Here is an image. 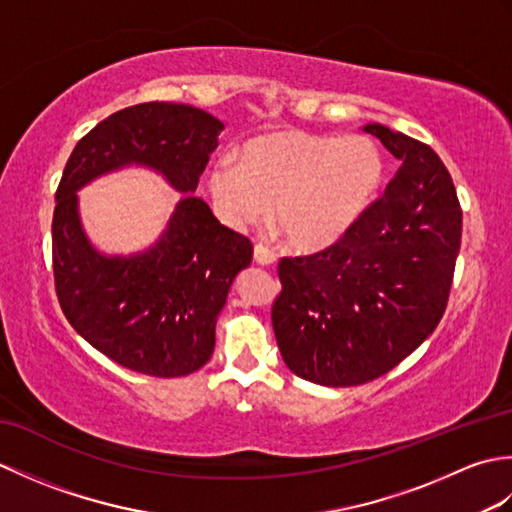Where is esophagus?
I'll return each mask as SVG.
<instances>
[{"instance_id": "obj_1", "label": "esophagus", "mask_w": 512, "mask_h": 512, "mask_svg": "<svg viewBox=\"0 0 512 512\" xmlns=\"http://www.w3.org/2000/svg\"><path fill=\"white\" fill-rule=\"evenodd\" d=\"M255 262L262 264V266H273L277 262V255L268 246L257 244L255 246Z\"/></svg>"}]
</instances>
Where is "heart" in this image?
I'll return each mask as SVG.
<instances>
[{
    "label": "heart",
    "mask_w": 512,
    "mask_h": 512,
    "mask_svg": "<svg viewBox=\"0 0 512 512\" xmlns=\"http://www.w3.org/2000/svg\"><path fill=\"white\" fill-rule=\"evenodd\" d=\"M383 156L367 138L277 132L248 140L215 162L209 189L228 226L244 231L270 215L299 250L339 242L361 220L383 182Z\"/></svg>",
    "instance_id": "1"
}]
</instances>
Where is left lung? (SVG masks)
Listing matches in <instances>:
<instances>
[{
	"label": "left lung",
	"mask_w": 512,
	"mask_h": 512,
	"mask_svg": "<svg viewBox=\"0 0 512 512\" xmlns=\"http://www.w3.org/2000/svg\"><path fill=\"white\" fill-rule=\"evenodd\" d=\"M400 162L339 242L281 257L273 330L292 374L328 387L387 374L436 330L462 242L451 173L429 145L365 125Z\"/></svg>",
	"instance_id": "8db88e82"
}]
</instances>
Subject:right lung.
I'll return each mask as SVG.
<instances>
[{"label":"right lung","mask_w":512,"mask_h":512,"mask_svg":"<svg viewBox=\"0 0 512 512\" xmlns=\"http://www.w3.org/2000/svg\"><path fill=\"white\" fill-rule=\"evenodd\" d=\"M222 121L180 103H140L107 116L65 162L52 215V273L59 306L96 350L132 372L176 378L209 361L215 321L253 244L217 222L191 191L217 147ZM145 164L188 193L156 247L107 258L84 237L75 191L107 170Z\"/></svg>","instance_id":"1"}]
</instances>
